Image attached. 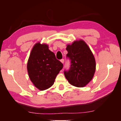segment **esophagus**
<instances>
[{
    "label": "esophagus",
    "instance_id": "1",
    "mask_svg": "<svg viewBox=\"0 0 121 121\" xmlns=\"http://www.w3.org/2000/svg\"><path fill=\"white\" fill-rule=\"evenodd\" d=\"M60 61H61V62H62V63H64V62H65V60H64V59H61V60H60Z\"/></svg>",
    "mask_w": 121,
    "mask_h": 121
}]
</instances>
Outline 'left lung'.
<instances>
[{
  "mask_svg": "<svg viewBox=\"0 0 121 121\" xmlns=\"http://www.w3.org/2000/svg\"><path fill=\"white\" fill-rule=\"evenodd\" d=\"M67 58L70 60L68 70L64 74L68 82L73 86L82 87L93 77L95 71V61L91 50L83 40H76L67 45Z\"/></svg>",
  "mask_w": 121,
  "mask_h": 121,
  "instance_id": "obj_1",
  "label": "left lung"
}]
</instances>
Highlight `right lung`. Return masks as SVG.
<instances>
[{
  "instance_id": "obj_1",
  "label": "right lung",
  "mask_w": 121,
  "mask_h": 121,
  "mask_svg": "<svg viewBox=\"0 0 121 121\" xmlns=\"http://www.w3.org/2000/svg\"><path fill=\"white\" fill-rule=\"evenodd\" d=\"M63 64L57 60L48 45L37 43L32 48L27 63L29 76L34 85L41 91L52 86Z\"/></svg>"
}]
</instances>
